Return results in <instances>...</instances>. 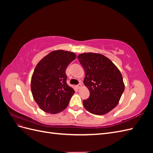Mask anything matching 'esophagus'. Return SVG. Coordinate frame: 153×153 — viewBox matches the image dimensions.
<instances>
[{"mask_svg":"<svg viewBox=\"0 0 153 153\" xmlns=\"http://www.w3.org/2000/svg\"><path fill=\"white\" fill-rule=\"evenodd\" d=\"M77 88H78V89H80V88L82 87V84H81V83H80V84H78V85H77Z\"/></svg>","mask_w":153,"mask_h":153,"instance_id":"34e87169","label":"esophagus"}]
</instances>
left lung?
<instances>
[{
	"label": "left lung",
	"mask_w": 153,
	"mask_h": 153,
	"mask_svg": "<svg viewBox=\"0 0 153 153\" xmlns=\"http://www.w3.org/2000/svg\"><path fill=\"white\" fill-rule=\"evenodd\" d=\"M84 69V85L90 92L83 101L85 108L93 114L103 115L114 109L124 90L121 72L103 55L84 53L77 57Z\"/></svg>",
	"instance_id": "8db88e82"
}]
</instances>
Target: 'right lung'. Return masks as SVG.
Returning a JSON list of instances; mask_svg holds the SVG:
<instances>
[{
  "label": "right lung",
  "mask_w": 153,
  "mask_h": 153,
  "mask_svg": "<svg viewBox=\"0 0 153 153\" xmlns=\"http://www.w3.org/2000/svg\"><path fill=\"white\" fill-rule=\"evenodd\" d=\"M75 59L73 52L55 50L37 64L31 78V91L44 112L57 114L68 106L75 91L67 84L66 69Z\"/></svg>",
  "instance_id": "right-lung-1"
}]
</instances>
